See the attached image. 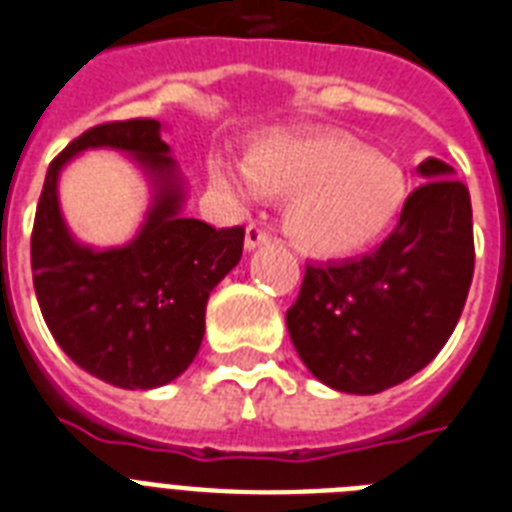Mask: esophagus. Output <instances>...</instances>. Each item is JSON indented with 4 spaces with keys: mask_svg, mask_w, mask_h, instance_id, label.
Wrapping results in <instances>:
<instances>
[{
    "mask_svg": "<svg viewBox=\"0 0 512 512\" xmlns=\"http://www.w3.org/2000/svg\"><path fill=\"white\" fill-rule=\"evenodd\" d=\"M264 243H269L267 229L259 227V224H248V229H245V251H256Z\"/></svg>",
    "mask_w": 512,
    "mask_h": 512,
    "instance_id": "34e87169",
    "label": "esophagus"
}]
</instances>
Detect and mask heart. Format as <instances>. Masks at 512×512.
<instances>
[{
  "instance_id": "heart-1",
  "label": "heart",
  "mask_w": 512,
  "mask_h": 512,
  "mask_svg": "<svg viewBox=\"0 0 512 512\" xmlns=\"http://www.w3.org/2000/svg\"><path fill=\"white\" fill-rule=\"evenodd\" d=\"M208 178L224 194L291 197L285 232L299 251L344 259L382 240L406 208L408 181L398 162L339 130L264 138L245 170L213 154Z\"/></svg>"
}]
</instances>
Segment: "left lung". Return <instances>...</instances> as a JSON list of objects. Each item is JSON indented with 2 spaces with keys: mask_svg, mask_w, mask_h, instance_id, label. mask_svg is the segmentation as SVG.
<instances>
[{
  "mask_svg": "<svg viewBox=\"0 0 512 512\" xmlns=\"http://www.w3.org/2000/svg\"><path fill=\"white\" fill-rule=\"evenodd\" d=\"M398 227L363 259L307 267L285 312L310 374L352 395L406 382L449 342L473 283V208L454 168L427 157Z\"/></svg>",
  "mask_w": 512,
  "mask_h": 512,
  "instance_id": "left-lung-1",
  "label": "left lung"
}]
</instances>
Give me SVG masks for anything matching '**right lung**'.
I'll return each instance as SVG.
<instances>
[{
	"label": "right lung",
	"mask_w": 512,
	"mask_h": 512,
	"mask_svg": "<svg viewBox=\"0 0 512 512\" xmlns=\"http://www.w3.org/2000/svg\"><path fill=\"white\" fill-rule=\"evenodd\" d=\"M87 148L128 153L150 181L145 224L117 249L79 244L60 213V170ZM184 202V176L157 120L90 128L47 168L31 232L34 291L58 347L101 382L162 387L200 350L208 296L237 267L245 232L186 219Z\"/></svg>",
	"instance_id": "right-lung-1"
}]
</instances>
